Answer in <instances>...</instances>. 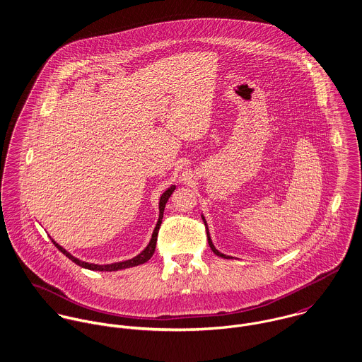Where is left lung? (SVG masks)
<instances>
[{
  "mask_svg": "<svg viewBox=\"0 0 362 362\" xmlns=\"http://www.w3.org/2000/svg\"><path fill=\"white\" fill-rule=\"evenodd\" d=\"M202 220H204V223H205V226H206V234H207V243H209V247H210V250L217 255V257H220V258H226L230 259L231 257H228V255H224V254H221V252H218L216 248H214V245H213V243H211V238H210V234H209V228H207L206 220H205V217H204V214H202Z\"/></svg>",
  "mask_w": 362,
  "mask_h": 362,
  "instance_id": "obj_1",
  "label": "left lung"
}]
</instances>
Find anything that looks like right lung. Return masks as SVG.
I'll return each mask as SVG.
<instances>
[{
    "instance_id": "add662e5",
    "label": "right lung",
    "mask_w": 362,
    "mask_h": 362,
    "mask_svg": "<svg viewBox=\"0 0 362 362\" xmlns=\"http://www.w3.org/2000/svg\"><path fill=\"white\" fill-rule=\"evenodd\" d=\"M175 189V185H171L167 191L163 192V195L160 197V201H158V220H157V224H156L155 230H153V234H152V238L148 244V247L139 254L136 255L135 258L128 259V260H124V262H115V263H110V264H95V263H88V262H83V260H79L75 257H72L68 251H65L61 245H58L54 240H52V244L58 248V251H61L66 258L71 259L72 262H75L76 264H79L81 267H85V269H89V270H99V272H115V270H121V269H127V267H132V266H138V264H142L145 262H148L149 259L153 257L156 250V243H157V234H158V228L161 226V220H163V211H164V207L165 204L168 201V198L171 197V194L174 192Z\"/></svg>"
}]
</instances>
